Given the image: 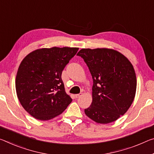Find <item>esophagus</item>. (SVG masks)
Returning a JSON list of instances; mask_svg holds the SVG:
<instances>
[{
	"mask_svg": "<svg viewBox=\"0 0 154 154\" xmlns=\"http://www.w3.org/2000/svg\"><path fill=\"white\" fill-rule=\"evenodd\" d=\"M83 95L82 93H79V94H75V98H79V97H81Z\"/></svg>",
	"mask_w": 154,
	"mask_h": 154,
	"instance_id": "esophagus-1",
	"label": "esophagus"
}]
</instances>
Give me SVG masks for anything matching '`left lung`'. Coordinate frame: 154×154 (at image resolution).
<instances>
[{
  "instance_id": "1",
  "label": "left lung",
  "mask_w": 154,
  "mask_h": 154,
  "mask_svg": "<svg viewBox=\"0 0 154 154\" xmlns=\"http://www.w3.org/2000/svg\"><path fill=\"white\" fill-rule=\"evenodd\" d=\"M91 73L92 101L86 115L100 124L116 121L130 108L136 91L133 65L125 55L112 48H82L77 53Z\"/></svg>"
}]
</instances>
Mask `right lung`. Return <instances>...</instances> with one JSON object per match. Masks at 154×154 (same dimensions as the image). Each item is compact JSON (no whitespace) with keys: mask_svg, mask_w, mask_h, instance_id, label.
Masks as SVG:
<instances>
[{"mask_svg":"<svg viewBox=\"0 0 154 154\" xmlns=\"http://www.w3.org/2000/svg\"><path fill=\"white\" fill-rule=\"evenodd\" d=\"M79 48H42L32 51L19 66L16 90L23 108L40 121L59 116L72 101L65 91L62 72Z\"/></svg>","mask_w":154,"mask_h":154,"instance_id":"obj_1","label":"right lung"}]
</instances>
